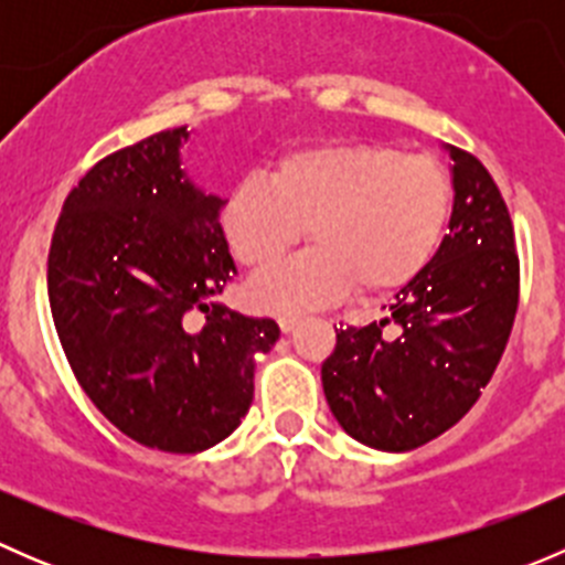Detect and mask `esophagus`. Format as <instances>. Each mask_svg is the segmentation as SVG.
I'll return each instance as SVG.
<instances>
[{"mask_svg":"<svg viewBox=\"0 0 565 565\" xmlns=\"http://www.w3.org/2000/svg\"><path fill=\"white\" fill-rule=\"evenodd\" d=\"M300 324V317H292V315H281L278 317V328H281V333H292L295 328Z\"/></svg>","mask_w":565,"mask_h":565,"instance_id":"1","label":"esophagus"}]
</instances>
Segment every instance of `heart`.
Wrapping results in <instances>:
<instances>
[{"label":"heart","instance_id":"1","mask_svg":"<svg viewBox=\"0 0 565 565\" xmlns=\"http://www.w3.org/2000/svg\"><path fill=\"white\" fill-rule=\"evenodd\" d=\"M451 215V177L431 156L377 141H330L287 152L273 180L250 174L221 210L232 254L267 267L300 237L315 248L250 281L259 309L300 315L341 298L402 289L440 248Z\"/></svg>","mask_w":565,"mask_h":565}]
</instances>
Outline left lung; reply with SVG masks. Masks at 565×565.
Returning <instances> with one entry per match:
<instances>
[{
	"instance_id": "obj_1",
	"label": "left lung",
	"mask_w": 565,
	"mask_h": 565,
	"mask_svg": "<svg viewBox=\"0 0 565 565\" xmlns=\"http://www.w3.org/2000/svg\"><path fill=\"white\" fill-rule=\"evenodd\" d=\"M454 213L429 265L385 317L341 328L322 388L341 429L380 451H413L451 429L492 380L520 306L514 224L492 174L448 147Z\"/></svg>"
}]
</instances>
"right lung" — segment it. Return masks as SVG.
<instances>
[{"label":"right lung","instance_id":"1","mask_svg":"<svg viewBox=\"0 0 565 565\" xmlns=\"http://www.w3.org/2000/svg\"><path fill=\"white\" fill-rule=\"evenodd\" d=\"M188 136V125L161 130L95 163L49 250L51 317L78 385L122 435L167 454L204 451L241 426L256 355L281 333L207 303L237 267L224 199L180 169Z\"/></svg>","mask_w":565,"mask_h":565}]
</instances>
